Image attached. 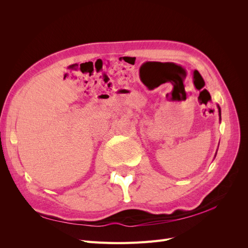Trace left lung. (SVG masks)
Segmentation results:
<instances>
[{
    "mask_svg": "<svg viewBox=\"0 0 248 248\" xmlns=\"http://www.w3.org/2000/svg\"><path fill=\"white\" fill-rule=\"evenodd\" d=\"M217 108H218V114H219V120L221 121V109H220V108H219V106L218 104H217ZM216 154H217V152L215 153V156H216Z\"/></svg>",
    "mask_w": 248,
    "mask_h": 248,
    "instance_id": "1",
    "label": "left lung"
}]
</instances>
